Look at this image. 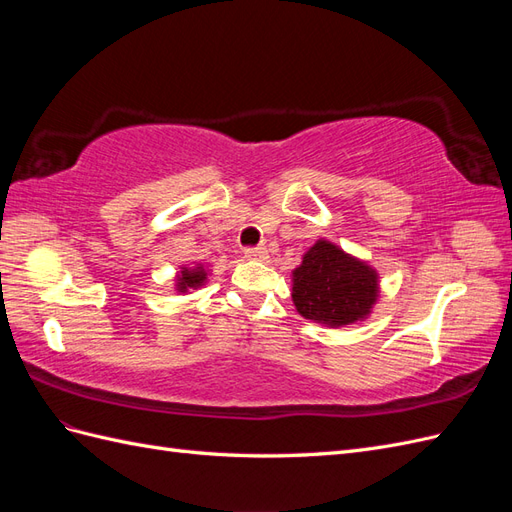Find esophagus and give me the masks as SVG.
Segmentation results:
<instances>
[{
	"instance_id": "obj_1",
	"label": "esophagus",
	"mask_w": 512,
	"mask_h": 512,
	"mask_svg": "<svg viewBox=\"0 0 512 512\" xmlns=\"http://www.w3.org/2000/svg\"><path fill=\"white\" fill-rule=\"evenodd\" d=\"M245 256L247 258H254V260H267L269 256H267V247H247L245 250Z\"/></svg>"
}]
</instances>
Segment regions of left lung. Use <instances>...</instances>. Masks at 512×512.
I'll return each mask as SVG.
<instances>
[{
  "label": "left lung",
  "mask_w": 512,
  "mask_h": 512,
  "mask_svg": "<svg viewBox=\"0 0 512 512\" xmlns=\"http://www.w3.org/2000/svg\"><path fill=\"white\" fill-rule=\"evenodd\" d=\"M376 297L378 273L331 241L318 239L292 271L294 307L303 318L324 327L361 322Z\"/></svg>",
  "instance_id": "1"
}]
</instances>
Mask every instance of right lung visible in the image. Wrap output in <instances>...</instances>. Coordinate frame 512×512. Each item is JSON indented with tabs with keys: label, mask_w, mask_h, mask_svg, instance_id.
I'll return each instance as SVG.
<instances>
[{
	"label": "right lung",
	"mask_w": 512,
	"mask_h": 512,
	"mask_svg": "<svg viewBox=\"0 0 512 512\" xmlns=\"http://www.w3.org/2000/svg\"><path fill=\"white\" fill-rule=\"evenodd\" d=\"M205 282H207V273H205L203 267H196V269H188V267H185V269L181 271L179 282H177V290H179V292H190V290L200 288Z\"/></svg>",
	"instance_id": "obj_1"
}]
</instances>
